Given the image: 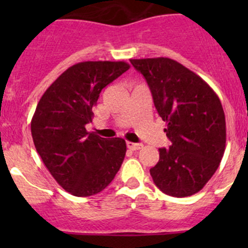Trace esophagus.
Wrapping results in <instances>:
<instances>
[{"label":"esophagus","mask_w":248,"mask_h":248,"mask_svg":"<svg viewBox=\"0 0 248 248\" xmlns=\"http://www.w3.org/2000/svg\"><path fill=\"white\" fill-rule=\"evenodd\" d=\"M126 145L129 150H132V151H136V150H139L142 147L141 144H137V142H132V141H127Z\"/></svg>","instance_id":"1"}]
</instances>
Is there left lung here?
<instances>
[{
	"label": "left lung",
	"instance_id": "8db88e82",
	"mask_svg": "<svg viewBox=\"0 0 248 248\" xmlns=\"http://www.w3.org/2000/svg\"><path fill=\"white\" fill-rule=\"evenodd\" d=\"M146 80L171 144L150 169L155 185L171 197L199 192L218 168L226 149V116L214 90L168 57L131 60Z\"/></svg>",
	"mask_w": 248,
	"mask_h": 248
}]
</instances>
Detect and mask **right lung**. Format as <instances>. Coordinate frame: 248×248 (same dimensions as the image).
<instances>
[{"mask_svg": "<svg viewBox=\"0 0 248 248\" xmlns=\"http://www.w3.org/2000/svg\"><path fill=\"white\" fill-rule=\"evenodd\" d=\"M129 69L124 61L79 62L64 71L37 104L31 121L34 146L57 184L77 197L103 191L119 171L126 141L85 128L102 90Z\"/></svg>", "mask_w": 248, "mask_h": 248, "instance_id": "obj_1", "label": "right lung"}]
</instances>
